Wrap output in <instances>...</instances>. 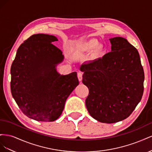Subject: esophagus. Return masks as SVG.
<instances>
[{
  "instance_id": "esophagus-1",
  "label": "esophagus",
  "mask_w": 152,
  "mask_h": 152,
  "mask_svg": "<svg viewBox=\"0 0 152 152\" xmlns=\"http://www.w3.org/2000/svg\"><path fill=\"white\" fill-rule=\"evenodd\" d=\"M77 77H78V79L80 82L82 81V72H78L77 73Z\"/></svg>"
}]
</instances>
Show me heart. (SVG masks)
<instances>
[{"label": "heart", "instance_id": "heart-1", "mask_svg": "<svg viewBox=\"0 0 152 152\" xmlns=\"http://www.w3.org/2000/svg\"><path fill=\"white\" fill-rule=\"evenodd\" d=\"M96 45V42H95L94 41H93V42H91L89 44H86L84 45L81 48V49L82 50H84L92 49H93L95 47Z\"/></svg>", "mask_w": 152, "mask_h": 152}]
</instances>
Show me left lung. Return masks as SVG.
Here are the masks:
<instances>
[{"instance_id":"1","label":"left lung","mask_w":152,"mask_h":152,"mask_svg":"<svg viewBox=\"0 0 152 152\" xmlns=\"http://www.w3.org/2000/svg\"><path fill=\"white\" fill-rule=\"evenodd\" d=\"M110 41L111 52L80 69L89 89L86 106L91 116L112 124L134 111L143 94L145 75L138 51L127 39L117 37Z\"/></svg>"}]
</instances>
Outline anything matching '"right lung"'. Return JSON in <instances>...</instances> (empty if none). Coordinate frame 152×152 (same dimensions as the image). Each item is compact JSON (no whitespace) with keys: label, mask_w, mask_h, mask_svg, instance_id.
<instances>
[{"label":"right lung","mask_w":152,"mask_h":152,"mask_svg":"<svg viewBox=\"0 0 152 152\" xmlns=\"http://www.w3.org/2000/svg\"><path fill=\"white\" fill-rule=\"evenodd\" d=\"M55 36H30L18 49L11 68V91L22 112L37 121L52 122L61 115L67 98L79 85L77 72L63 75L56 66L64 59L52 42Z\"/></svg>","instance_id":"right-lung-1"}]
</instances>
